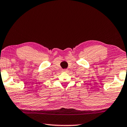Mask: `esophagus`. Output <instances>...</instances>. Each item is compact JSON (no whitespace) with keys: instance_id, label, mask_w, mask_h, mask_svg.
I'll return each instance as SVG.
<instances>
[{"instance_id":"esophagus-1","label":"esophagus","mask_w":127,"mask_h":127,"mask_svg":"<svg viewBox=\"0 0 127 127\" xmlns=\"http://www.w3.org/2000/svg\"><path fill=\"white\" fill-rule=\"evenodd\" d=\"M63 71L64 72H67V69H63Z\"/></svg>"}]
</instances>
